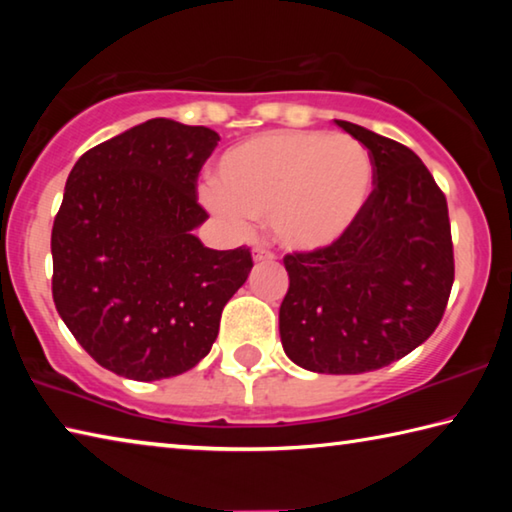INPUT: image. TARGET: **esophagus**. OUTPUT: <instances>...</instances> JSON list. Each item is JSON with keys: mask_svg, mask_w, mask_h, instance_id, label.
I'll return each mask as SVG.
<instances>
[{"mask_svg": "<svg viewBox=\"0 0 512 512\" xmlns=\"http://www.w3.org/2000/svg\"><path fill=\"white\" fill-rule=\"evenodd\" d=\"M253 259H255V262H268V259H275V253H273V250H268L266 246L259 244V246L253 248Z\"/></svg>", "mask_w": 512, "mask_h": 512, "instance_id": "1", "label": "esophagus"}]
</instances>
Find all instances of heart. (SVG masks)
Instances as JSON below:
<instances>
[{"mask_svg":"<svg viewBox=\"0 0 512 512\" xmlns=\"http://www.w3.org/2000/svg\"><path fill=\"white\" fill-rule=\"evenodd\" d=\"M370 185V155L352 137L275 131L223 153L205 203L237 228L271 219L284 246L311 253L345 237Z\"/></svg>","mask_w":512,"mask_h":512,"instance_id":"obj_1","label":"heart"}]
</instances>
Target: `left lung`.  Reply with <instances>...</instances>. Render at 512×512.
<instances>
[{
    "label": "left lung",
    "mask_w": 512,
    "mask_h": 512,
    "mask_svg": "<svg viewBox=\"0 0 512 512\" xmlns=\"http://www.w3.org/2000/svg\"><path fill=\"white\" fill-rule=\"evenodd\" d=\"M336 124L368 149L375 187L343 239L284 255L280 336L300 368L359 375L433 334L452 293L454 246L447 198L418 155L350 121Z\"/></svg>",
    "instance_id": "obj_1"
}]
</instances>
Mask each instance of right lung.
Returning <instances> with one entry per match:
<instances>
[{"instance_id": "add662e5", "label": "right lung", "mask_w": 512, "mask_h": 512, "mask_svg": "<svg viewBox=\"0 0 512 512\" xmlns=\"http://www.w3.org/2000/svg\"><path fill=\"white\" fill-rule=\"evenodd\" d=\"M221 137L149 119L83 153L51 230V293L81 348L115 375L155 381L212 350L250 248H205L196 185Z\"/></svg>"}]
</instances>
